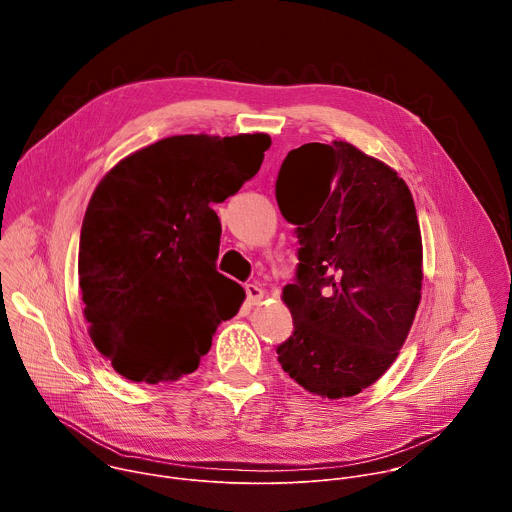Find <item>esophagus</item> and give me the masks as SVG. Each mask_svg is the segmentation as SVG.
<instances>
[{
    "label": "esophagus",
    "mask_w": 512,
    "mask_h": 512,
    "mask_svg": "<svg viewBox=\"0 0 512 512\" xmlns=\"http://www.w3.org/2000/svg\"><path fill=\"white\" fill-rule=\"evenodd\" d=\"M245 291H247V304L249 306H255V304H261V300L265 298V291L255 285V283H247L245 285Z\"/></svg>",
    "instance_id": "1"
}]
</instances>
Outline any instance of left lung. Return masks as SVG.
Returning <instances> with one entry per match:
<instances>
[{
  "mask_svg": "<svg viewBox=\"0 0 512 512\" xmlns=\"http://www.w3.org/2000/svg\"><path fill=\"white\" fill-rule=\"evenodd\" d=\"M275 196L300 243L296 283L281 291L294 334L277 360L322 399L354 397L395 362L421 302L413 196L393 168L348 141L291 150Z\"/></svg>",
  "mask_w": 512,
  "mask_h": 512,
  "instance_id": "1",
  "label": "left lung"
}]
</instances>
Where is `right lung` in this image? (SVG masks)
Here are the masks:
<instances>
[{
    "mask_svg": "<svg viewBox=\"0 0 512 512\" xmlns=\"http://www.w3.org/2000/svg\"><path fill=\"white\" fill-rule=\"evenodd\" d=\"M267 133L172 135L115 164L87 206L79 285L89 336L135 383L198 369L245 289L216 271L221 221L212 204L253 178Z\"/></svg>",
    "mask_w": 512,
    "mask_h": 512,
    "instance_id": "obj_1",
    "label": "right lung"
}]
</instances>
